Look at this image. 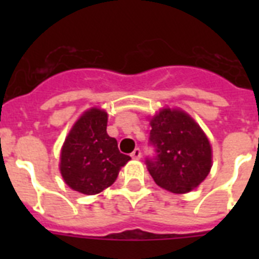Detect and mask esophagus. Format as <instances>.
Returning a JSON list of instances; mask_svg holds the SVG:
<instances>
[{
    "instance_id": "34e87169",
    "label": "esophagus",
    "mask_w": 259,
    "mask_h": 259,
    "mask_svg": "<svg viewBox=\"0 0 259 259\" xmlns=\"http://www.w3.org/2000/svg\"><path fill=\"white\" fill-rule=\"evenodd\" d=\"M130 156H132L134 160H140V158H141V150L138 149V148H136V149L132 152V154H130Z\"/></svg>"
}]
</instances>
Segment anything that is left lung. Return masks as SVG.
Masks as SVG:
<instances>
[{"instance_id":"8db88e82","label":"left lung","mask_w":259,"mask_h":259,"mask_svg":"<svg viewBox=\"0 0 259 259\" xmlns=\"http://www.w3.org/2000/svg\"><path fill=\"white\" fill-rule=\"evenodd\" d=\"M156 160H146L154 183L172 193L197 188L212 168V146L204 130L179 107H161L149 118Z\"/></svg>"}]
</instances>
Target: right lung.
<instances>
[{
    "label": "right lung",
    "mask_w": 259,
    "mask_h": 259,
    "mask_svg": "<svg viewBox=\"0 0 259 259\" xmlns=\"http://www.w3.org/2000/svg\"><path fill=\"white\" fill-rule=\"evenodd\" d=\"M107 118L106 110L90 107L75 121L63 142L59 170L64 183L76 192H102L117 180L130 160L106 132Z\"/></svg>",
    "instance_id": "1"
}]
</instances>
